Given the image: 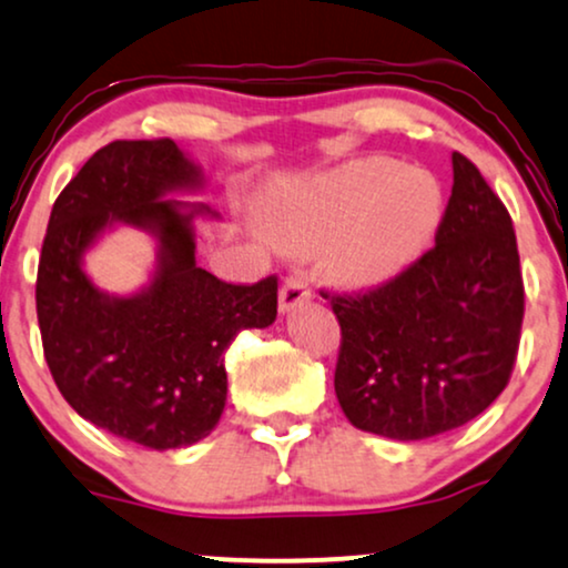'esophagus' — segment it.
I'll use <instances>...</instances> for the list:
<instances>
[{
    "mask_svg": "<svg viewBox=\"0 0 568 568\" xmlns=\"http://www.w3.org/2000/svg\"><path fill=\"white\" fill-rule=\"evenodd\" d=\"M308 298H312V285H308V280L301 272H293L283 283V288H280V308L291 312L293 306L304 304Z\"/></svg>",
    "mask_w": 568,
    "mask_h": 568,
    "instance_id": "34e87169",
    "label": "esophagus"
}]
</instances>
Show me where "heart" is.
<instances>
[{
  "label": "heart",
  "instance_id": "b5f03b06",
  "mask_svg": "<svg viewBox=\"0 0 568 568\" xmlns=\"http://www.w3.org/2000/svg\"><path fill=\"white\" fill-rule=\"evenodd\" d=\"M443 220L440 183L387 160L354 162L270 201L264 227L285 248L327 246L348 283H379L408 267Z\"/></svg>",
  "mask_w": 568,
  "mask_h": 568
}]
</instances>
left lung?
<instances>
[{
	"mask_svg": "<svg viewBox=\"0 0 568 568\" xmlns=\"http://www.w3.org/2000/svg\"><path fill=\"white\" fill-rule=\"evenodd\" d=\"M341 325L335 396L358 429L425 440L504 393L521 341L524 280L511 214L454 152L435 246L369 291H322Z\"/></svg>",
	"mask_w": 568,
	"mask_h": 568,
	"instance_id": "obj_1",
	"label": "left lung"
}]
</instances>
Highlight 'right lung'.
<instances>
[{"mask_svg":"<svg viewBox=\"0 0 568 568\" xmlns=\"http://www.w3.org/2000/svg\"><path fill=\"white\" fill-rule=\"evenodd\" d=\"M199 183L175 141L106 143L57 196L36 275L41 346L62 398L91 425L152 450L212 433L227 398L225 351L241 329L277 317V275L225 283L196 264L191 217L206 206L181 212L162 196ZM110 221L161 239V270L139 297H104L80 270Z\"/></svg>","mask_w":568,"mask_h":568,"instance_id":"add662e5","label":"right lung"}]
</instances>
